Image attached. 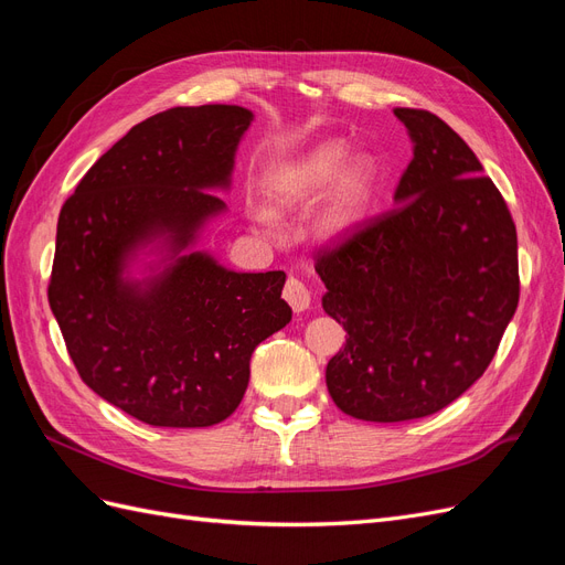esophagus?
I'll list each match as a JSON object with an SVG mask.
<instances>
[{
    "instance_id": "1",
    "label": "esophagus",
    "mask_w": 565,
    "mask_h": 565,
    "mask_svg": "<svg viewBox=\"0 0 565 565\" xmlns=\"http://www.w3.org/2000/svg\"><path fill=\"white\" fill-rule=\"evenodd\" d=\"M282 297H285V301H287L289 306H292L295 313H303V311L311 306V292H309V287H306V285H303L301 280H297V278H289V280L285 282Z\"/></svg>"
}]
</instances>
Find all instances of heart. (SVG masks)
I'll use <instances>...</instances> for the list:
<instances>
[{"instance_id":"heart-1","label":"heart","mask_w":565,"mask_h":565,"mask_svg":"<svg viewBox=\"0 0 565 565\" xmlns=\"http://www.w3.org/2000/svg\"><path fill=\"white\" fill-rule=\"evenodd\" d=\"M380 167L367 152H351L341 139L320 141L301 156L273 167L262 183L266 207H254L252 221L264 235L278 233L273 214H295L320 195L309 216L318 243L334 245L349 237L370 210Z\"/></svg>"}]
</instances>
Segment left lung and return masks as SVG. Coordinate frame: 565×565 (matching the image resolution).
<instances>
[{"label":"left lung","mask_w":565,"mask_h":565,"mask_svg":"<svg viewBox=\"0 0 565 565\" xmlns=\"http://www.w3.org/2000/svg\"><path fill=\"white\" fill-rule=\"evenodd\" d=\"M393 115L413 141L396 207L316 264L322 309L349 334L324 382L365 422L419 419L459 398L519 306L516 226L483 164L440 117Z\"/></svg>","instance_id":"left-lung-1"}]
</instances>
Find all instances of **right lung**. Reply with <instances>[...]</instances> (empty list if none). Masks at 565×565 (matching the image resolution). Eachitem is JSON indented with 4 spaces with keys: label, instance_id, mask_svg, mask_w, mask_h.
I'll use <instances>...</instances> for the list:
<instances>
[{
    "label": "right lung",
    "instance_id": "add662e5",
    "mask_svg": "<svg viewBox=\"0 0 565 565\" xmlns=\"http://www.w3.org/2000/svg\"><path fill=\"white\" fill-rule=\"evenodd\" d=\"M243 106L169 108L100 156L58 216L49 306L92 391L150 426L200 429L241 405L249 358L292 320L282 270L200 249L226 214Z\"/></svg>",
    "mask_w": 565,
    "mask_h": 565
}]
</instances>
